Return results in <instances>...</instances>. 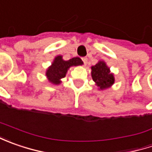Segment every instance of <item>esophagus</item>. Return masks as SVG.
I'll return each mask as SVG.
<instances>
[{
  "mask_svg": "<svg viewBox=\"0 0 152 152\" xmlns=\"http://www.w3.org/2000/svg\"><path fill=\"white\" fill-rule=\"evenodd\" d=\"M82 61H84L85 65H86V64H87V62H88V58H87V57H83V58H82Z\"/></svg>",
  "mask_w": 152,
  "mask_h": 152,
  "instance_id": "1",
  "label": "esophagus"
}]
</instances>
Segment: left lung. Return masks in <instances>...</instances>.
I'll list each match as a JSON object with an SVG mask.
<instances>
[{
	"mask_svg": "<svg viewBox=\"0 0 152 152\" xmlns=\"http://www.w3.org/2000/svg\"><path fill=\"white\" fill-rule=\"evenodd\" d=\"M91 77L99 91L111 88L115 83L114 74L103 60H100L96 65L91 66Z\"/></svg>",
	"mask_w": 152,
	"mask_h": 152,
	"instance_id": "left-lung-1",
	"label": "left lung"
}]
</instances>
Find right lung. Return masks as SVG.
<instances>
[{
	"label": "right lung",
	"instance_id": "1",
	"mask_svg": "<svg viewBox=\"0 0 152 152\" xmlns=\"http://www.w3.org/2000/svg\"><path fill=\"white\" fill-rule=\"evenodd\" d=\"M83 64L84 62L79 57H73L72 59L65 61L63 60L62 56H56L51 62V65L46 69V79L53 85H60L61 83V79L66 76L70 67L73 66H81Z\"/></svg>",
	"mask_w": 152,
	"mask_h": 152
}]
</instances>
